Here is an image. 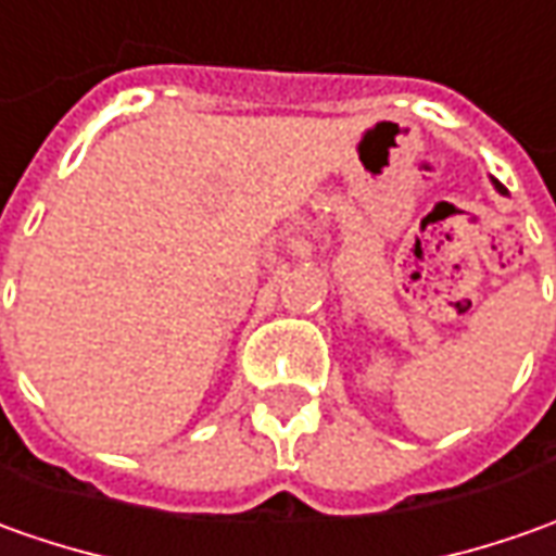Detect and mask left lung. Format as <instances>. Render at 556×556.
Segmentation results:
<instances>
[{
  "label": "left lung",
  "instance_id": "1",
  "mask_svg": "<svg viewBox=\"0 0 556 556\" xmlns=\"http://www.w3.org/2000/svg\"><path fill=\"white\" fill-rule=\"evenodd\" d=\"M495 189H502V186H498V182H495Z\"/></svg>",
  "mask_w": 556,
  "mask_h": 556
}]
</instances>
